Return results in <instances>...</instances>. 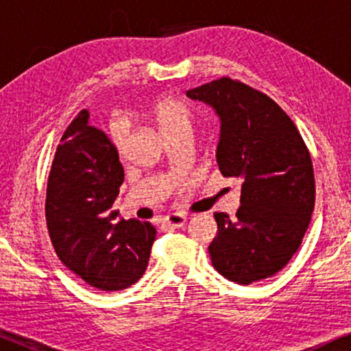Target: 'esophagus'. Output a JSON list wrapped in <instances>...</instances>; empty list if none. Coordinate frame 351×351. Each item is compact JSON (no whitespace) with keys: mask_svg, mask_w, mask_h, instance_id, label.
Wrapping results in <instances>:
<instances>
[{"mask_svg":"<svg viewBox=\"0 0 351 351\" xmlns=\"http://www.w3.org/2000/svg\"><path fill=\"white\" fill-rule=\"evenodd\" d=\"M184 223H186V216L181 215V213H171V215H168V216L163 217V224H165V226L181 228Z\"/></svg>","mask_w":351,"mask_h":351,"instance_id":"obj_1","label":"esophagus"}]
</instances>
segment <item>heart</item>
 <instances>
[{"label": "heart", "mask_w": 351, "mask_h": 351, "mask_svg": "<svg viewBox=\"0 0 351 351\" xmlns=\"http://www.w3.org/2000/svg\"><path fill=\"white\" fill-rule=\"evenodd\" d=\"M150 117L153 122L156 123L158 130L162 132L163 136L173 134H189L193 128V112L188 104L183 100L162 97L153 100L150 108ZM125 136L122 132H115L114 143L119 150H122Z\"/></svg>", "instance_id": "1"}]
</instances>
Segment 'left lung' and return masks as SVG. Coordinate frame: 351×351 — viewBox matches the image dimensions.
I'll list each match as a JSON object with an SVG mask.
<instances>
[{"label":"left lung","instance_id":"left-lung-1","mask_svg":"<svg viewBox=\"0 0 351 351\" xmlns=\"http://www.w3.org/2000/svg\"><path fill=\"white\" fill-rule=\"evenodd\" d=\"M186 95L219 117V171L243 178L234 219L215 213L217 234L208 247L213 267L241 285L272 277L299 249L315 204L307 147L291 117L239 80L217 79Z\"/></svg>","mask_w":351,"mask_h":351}]
</instances>
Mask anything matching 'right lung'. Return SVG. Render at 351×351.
Segmentation results:
<instances>
[{
  "label": "right lung",
  "mask_w": 351,
  "mask_h": 351,
  "mask_svg": "<svg viewBox=\"0 0 351 351\" xmlns=\"http://www.w3.org/2000/svg\"><path fill=\"white\" fill-rule=\"evenodd\" d=\"M123 183L119 152L88 125V112L64 132L46 195L52 245L66 267L99 291H123L147 271L156 229L136 219H117L112 204Z\"/></svg>",
  "instance_id": "1"
}]
</instances>
